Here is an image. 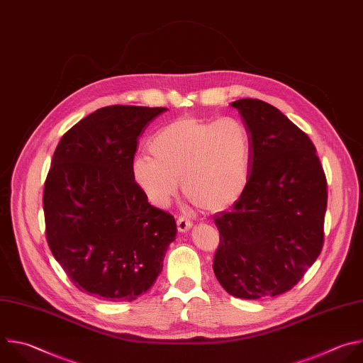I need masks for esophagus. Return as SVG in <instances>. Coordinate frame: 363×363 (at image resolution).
<instances>
[{
	"mask_svg": "<svg viewBox=\"0 0 363 363\" xmlns=\"http://www.w3.org/2000/svg\"><path fill=\"white\" fill-rule=\"evenodd\" d=\"M191 226H192V222L189 219H186L185 216H179L177 219V228L179 232H185V230L191 229Z\"/></svg>",
	"mask_w": 363,
	"mask_h": 363,
	"instance_id": "1",
	"label": "esophagus"
}]
</instances>
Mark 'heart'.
<instances>
[{"label": "heart", "instance_id": "b5f03b06", "mask_svg": "<svg viewBox=\"0 0 363 363\" xmlns=\"http://www.w3.org/2000/svg\"><path fill=\"white\" fill-rule=\"evenodd\" d=\"M150 151L152 157L134 158L131 175L158 208L169 205L179 179L184 194L205 212L229 208L247 189L252 144L236 119L181 116L152 137Z\"/></svg>", "mask_w": 363, "mask_h": 363}]
</instances>
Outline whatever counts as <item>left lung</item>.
I'll list each match as a JSON object with an SVG mask.
<instances>
[{
	"label": "left lung",
	"instance_id": "obj_1",
	"mask_svg": "<svg viewBox=\"0 0 363 363\" xmlns=\"http://www.w3.org/2000/svg\"><path fill=\"white\" fill-rule=\"evenodd\" d=\"M251 135L250 181L229 211L213 216V272L240 299L292 289L323 247L326 177L315 145L278 108L261 99L230 104Z\"/></svg>",
	"mask_w": 363,
	"mask_h": 363
}]
</instances>
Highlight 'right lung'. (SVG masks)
I'll use <instances>...</instances> for the list:
<instances>
[{
    "label": "right lung",
    "instance_id": "obj_1",
    "mask_svg": "<svg viewBox=\"0 0 363 363\" xmlns=\"http://www.w3.org/2000/svg\"><path fill=\"white\" fill-rule=\"evenodd\" d=\"M167 108L109 105L57 145L44 185L50 250L72 284L105 301H134L164 267L171 213L152 206L131 175L138 138Z\"/></svg>",
    "mask_w": 363,
    "mask_h": 363
}]
</instances>
